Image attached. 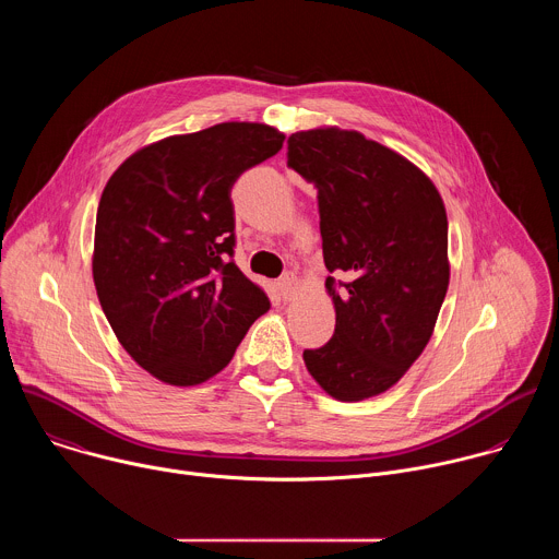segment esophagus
<instances>
[{
    "mask_svg": "<svg viewBox=\"0 0 559 559\" xmlns=\"http://www.w3.org/2000/svg\"><path fill=\"white\" fill-rule=\"evenodd\" d=\"M278 292L285 300H289L296 292H298V281L294 274H285L283 278H278Z\"/></svg>",
    "mask_w": 559,
    "mask_h": 559,
    "instance_id": "1",
    "label": "esophagus"
}]
</instances>
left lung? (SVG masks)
Returning a JSON list of instances; mask_svg holds the SVG:
<instances>
[{
  "mask_svg": "<svg viewBox=\"0 0 559 559\" xmlns=\"http://www.w3.org/2000/svg\"><path fill=\"white\" fill-rule=\"evenodd\" d=\"M287 166L318 188L336 330L305 349L311 378L358 403L401 380L427 347L449 287L447 210L409 158L336 126L294 132Z\"/></svg>",
  "mask_w": 559,
  "mask_h": 559,
  "instance_id": "left-lung-1",
  "label": "left lung"
}]
</instances>
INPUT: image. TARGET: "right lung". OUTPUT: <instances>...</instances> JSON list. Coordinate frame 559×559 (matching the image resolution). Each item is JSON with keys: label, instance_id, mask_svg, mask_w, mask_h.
<instances>
[{"label": "right lung", "instance_id": "obj_1", "mask_svg": "<svg viewBox=\"0 0 559 559\" xmlns=\"http://www.w3.org/2000/svg\"><path fill=\"white\" fill-rule=\"evenodd\" d=\"M285 134L227 121L150 143L108 179L93 278L108 323L139 367L175 386L216 376L270 309L234 261L231 186Z\"/></svg>", "mask_w": 559, "mask_h": 559}]
</instances>
